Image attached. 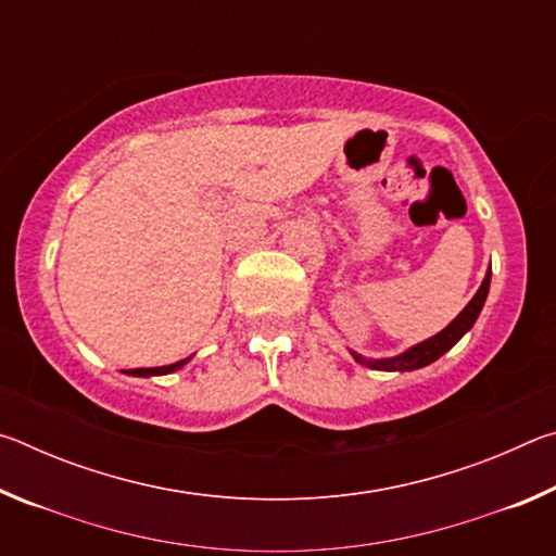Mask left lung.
Instances as JSON below:
<instances>
[{"mask_svg": "<svg viewBox=\"0 0 556 556\" xmlns=\"http://www.w3.org/2000/svg\"><path fill=\"white\" fill-rule=\"evenodd\" d=\"M488 289H491V267L485 271V279L483 285L478 287L476 296L468 301L464 312H460L454 321H451L444 331H439L437 336L427 338V341H421L417 345L407 348V351L400 353V355H392V357H365L361 353L351 351V355L355 357V363L365 365V368L370 370H388V372H407V370H419L425 368V365L439 361L441 355L446 351H451L460 338H464L470 328H473L478 314H481V308L485 304V296H488Z\"/></svg>", "mask_w": 556, "mask_h": 556, "instance_id": "obj_1", "label": "left lung"}]
</instances>
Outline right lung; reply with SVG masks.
Wrapping results in <instances>:
<instances>
[{
	"label": "right lung",
	"instance_id": "right-lung-1",
	"mask_svg": "<svg viewBox=\"0 0 556 556\" xmlns=\"http://www.w3.org/2000/svg\"><path fill=\"white\" fill-rule=\"evenodd\" d=\"M188 361H191V357H186V361H178V363H172V365H162V368H135V370H125V372L127 375H135V378H152V375H168V372L181 370Z\"/></svg>",
	"mask_w": 556,
	"mask_h": 556
}]
</instances>
